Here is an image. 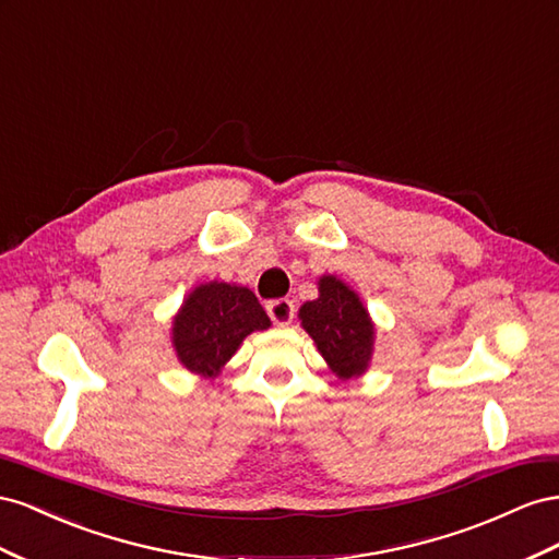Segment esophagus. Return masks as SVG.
<instances>
[{
  "label": "esophagus",
  "instance_id": "34e87169",
  "mask_svg": "<svg viewBox=\"0 0 559 559\" xmlns=\"http://www.w3.org/2000/svg\"><path fill=\"white\" fill-rule=\"evenodd\" d=\"M266 311L276 325H290L295 318V305L290 299H271L266 305Z\"/></svg>",
  "mask_w": 559,
  "mask_h": 559
}]
</instances>
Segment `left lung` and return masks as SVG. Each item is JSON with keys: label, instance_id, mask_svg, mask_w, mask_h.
<instances>
[{"label": "left lung", "instance_id": "8db88e82", "mask_svg": "<svg viewBox=\"0 0 559 559\" xmlns=\"http://www.w3.org/2000/svg\"><path fill=\"white\" fill-rule=\"evenodd\" d=\"M301 328L340 379H354L368 370L374 350V323L356 290L337 276H321L318 299L299 309Z\"/></svg>", "mask_w": 559, "mask_h": 559}]
</instances>
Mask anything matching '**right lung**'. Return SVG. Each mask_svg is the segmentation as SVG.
<instances>
[{
    "instance_id": "1",
    "label": "right lung",
    "mask_w": 559,
    "mask_h": 559,
    "mask_svg": "<svg viewBox=\"0 0 559 559\" xmlns=\"http://www.w3.org/2000/svg\"><path fill=\"white\" fill-rule=\"evenodd\" d=\"M271 325L243 285L211 281L191 290L173 318V348L189 372L217 377L250 332Z\"/></svg>"
}]
</instances>
